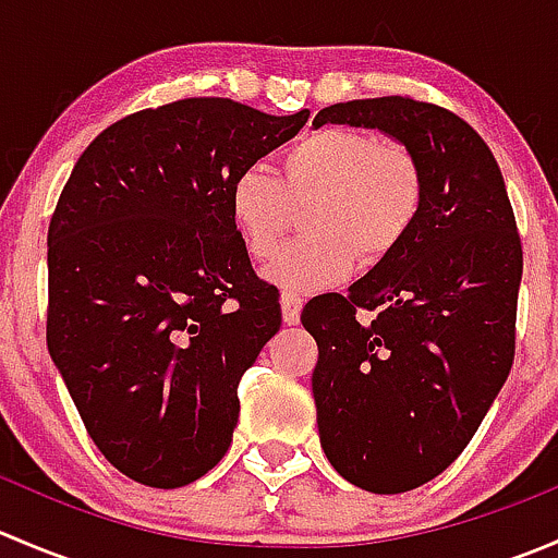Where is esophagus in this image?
I'll return each instance as SVG.
<instances>
[{
  "label": "esophagus",
  "instance_id": "34e87169",
  "mask_svg": "<svg viewBox=\"0 0 558 558\" xmlns=\"http://www.w3.org/2000/svg\"><path fill=\"white\" fill-rule=\"evenodd\" d=\"M302 305H305V300H302L300 294H291V291H283V294H280V307H283V324H289V326L300 324Z\"/></svg>",
  "mask_w": 558,
  "mask_h": 558
}]
</instances>
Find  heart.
Instances as JSON below:
<instances>
[{"label":"heart","instance_id":"obj_1","mask_svg":"<svg viewBox=\"0 0 558 558\" xmlns=\"http://www.w3.org/2000/svg\"><path fill=\"white\" fill-rule=\"evenodd\" d=\"M426 202L424 167L410 148L362 129L329 126L291 145L278 178L258 167L234 174L229 216L256 262L275 256L307 207L305 234L269 264L267 278L289 291L342 283L359 262L391 256L413 234Z\"/></svg>","mask_w":558,"mask_h":558}]
</instances>
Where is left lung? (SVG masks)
<instances>
[{
  "mask_svg": "<svg viewBox=\"0 0 558 558\" xmlns=\"http://www.w3.org/2000/svg\"><path fill=\"white\" fill-rule=\"evenodd\" d=\"M380 129L424 167L413 234L348 296H315L313 397L326 459L373 494L418 488L451 466L508 380L523 251L497 159L446 107L410 97L324 107L313 126ZM359 310L376 315L355 318Z\"/></svg>",
  "mask_w": 558,
  "mask_h": 558,
  "instance_id": "obj_1",
  "label": "left lung"
}]
</instances>
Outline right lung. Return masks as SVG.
<instances>
[{
	"instance_id": "right-lung-1",
	"label": "right lung",
	"mask_w": 558,
	"mask_h": 558,
	"mask_svg": "<svg viewBox=\"0 0 558 558\" xmlns=\"http://www.w3.org/2000/svg\"><path fill=\"white\" fill-rule=\"evenodd\" d=\"M307 118L221 97L148 107L107 126L61 191L48 351L94 446L143 486H189L232 446L240 378L280 302L253 272L229 185Z\"/></svg>"
}]
</instances>
